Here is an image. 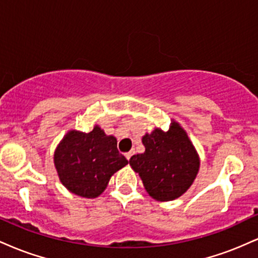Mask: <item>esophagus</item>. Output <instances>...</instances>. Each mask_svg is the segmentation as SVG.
<instances>
[{
    "instance_id": "1",
    "label": "esophagus",
    "mask_w": 258,
    "mask_h": 258,
    "mask_svg": "<svg viewBox=\"0 0 258 258\" xmlns=\"http://www.w3.org/2000/svg\"><path fill=\"white\" fill-rule=\"evenodd\" d=\"M133 153H135V152H128V153H126V154H125L126 159H127V160H130V159H131V156L133 155Z\"/></svg>"
}]
</instances>
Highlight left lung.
Instances as JSON below:
<instances>
[{"label":"left lung","instance_id":"obj_1","mask_svg":"<svg viewBox=\"0 0 258 258\" xmlns=\"http://www.w3.org/2000/svg\"><path fill=\"white\" fill-rule=\"evenodd\" d=\"M146 152L130 159L135 172L143 180L148 194L159 201L179 198L193 184L200 160L188 135L178 122L170 130L155 128L142 138Z\"/></svg>","mask_w":258,"mask_h":258}]
</instances>
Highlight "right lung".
<instances>
[{
	"label": "right lung",
	"instance_id": "obj_1",
	"mask_svg": "<svg viewBox=\"0 0 258 258\" xmlns=\"http://www.w3.org/2000/svg\"><path fill=\"white\" fill-rule=\"evenodd\" d=\"M116 144L114 136H106L97 125L88 133L68 132L54 152L61 184L82 198L102 194L112 174L128 164Z\"/></svg>",
	"mask_w": 258,
	"mask_h": 258
}]
</instances>
